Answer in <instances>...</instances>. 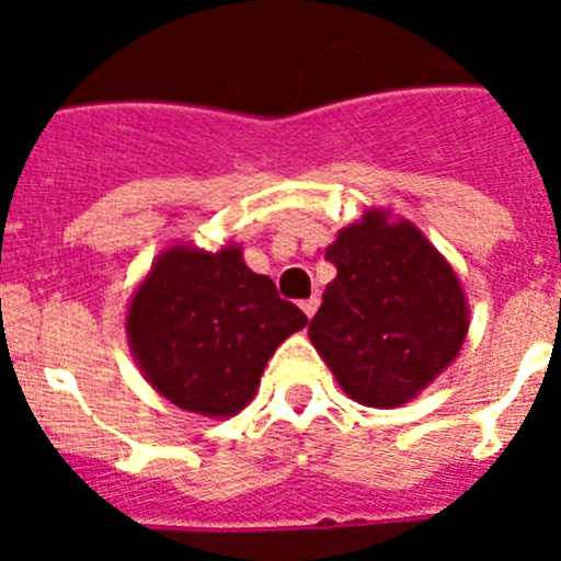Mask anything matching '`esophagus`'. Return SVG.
<instances>
[{
	"instance_id": "obj_1",
	"label": "esophagus",
	"mask_w": 561,
	"mask_h": 561,
	"mask_svg": "<svg viewBox=\"0 0 561 561\" xmlns=\"http://www.w3.org/2000/svg\"><path fill=\"white\" fill-rule=\"evenodd\" d=\"M300 309H304V314L309 317V320H311V317L317 314V309H320V297L311 295L309 300H304V304H300Z\"/></svg>"
}]
</instances>
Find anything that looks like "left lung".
<instances>
[{"label":"left lung","instance_id":"1","mask_svg":"<svg viewBox=\"0 0 561 561\" xmlns=\"http://www.w3.org/2000/svg\"><path fill=\"white\" fill-rule=\"evenodd\" d=\"M325 257L336 277L309 336L351 399L396 408L458 356L469 329L453 266L410 221L365 213Z\"/></svg>","mask_w":561,"mask_h":561}]
</instances>
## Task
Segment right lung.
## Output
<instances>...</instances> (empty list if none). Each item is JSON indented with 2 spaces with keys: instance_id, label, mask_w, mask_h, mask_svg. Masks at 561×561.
I'll return each instance as SVG.
<instances>
[{
  "instance_id": "1",
  "label": "right lung",
  "mask_w": 561,
  "mask_h": 561,
  "mask_svg": "<svg viewBox=\"0 0 561 561\" xmlns=\"http://www.w3.org/2000/svg\"><path fill=\"white\" fill-rule=\"evenodd\" d=\"M306 323L272 277L247 270L238 247H171L134 291L128 342L153 390L187 413L227 419L247 408L277 345Z\"/></svg>"
}]
</instances>
